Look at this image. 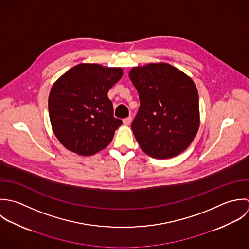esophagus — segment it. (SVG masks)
Instances as JSON below:
<instances>
[{"label":"esophagus","mask_w":249,"mask_h":249,"mask_svg":"<svg viewBox=\"0 0 249 249\" xmlns=\"http://www.w3.org/2000/svg\"><path fill=\"white\" fill-rule=\"evenodd\" d=\"M131 122H132V117H131V116H129V117L123 119V124H124V125H130Z\"/></svg>","instance_id":"34e87169"}]
</instances>
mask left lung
Wrapping results in <instances>:
<instances>
[{"label":"left lung","mask_w":249,"mask_h":249,"mask_svg":"<svg viewBox=\"0 0 249 249\" xmlns=\"http://www.w3.org/2000/svg\"><path fill=\"white\" fill-rule=\"evenodd\" d=\"M141 107L132 130L143 152L168 159L187 149L198 132L199 98L194 81L168 63H149L129 73Z\"/></svg>","instance_id":"1"}]
</instances>
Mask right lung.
<instances>
[{"label":"right lung","instance_id":"add662e5","mask_svg":"<svg viewBox=\"0 0 249 249\" xmlns=\"http://www.w3.org/2000/svg\"><path fill=\"white\" fill-rule=\"evenodd\" d=\"M122 75L119 67L81 63L55 81L49 115L53 134L66 149L90 156L109 144L122 121L113 116L107 92Z\"/></svg>","mask_w":249,"mask_h":249}]
</instances>
